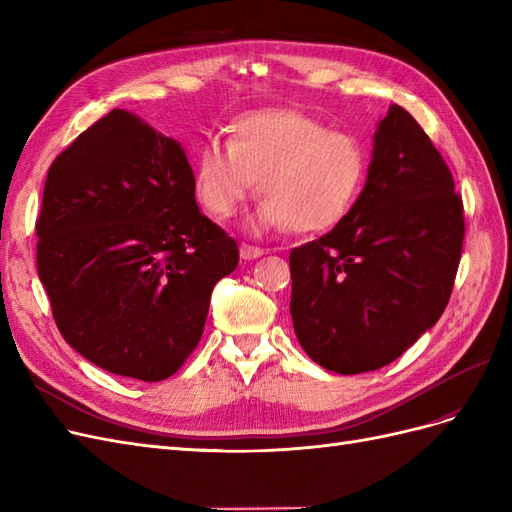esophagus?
<instances>
[{
	"mask_svg": "<svg viewBox=\"0 0 512 512\" xmlns=\"http://www.w3.org/2000/svg\"><path fill=\"white\" fill-rule=\"evenodd\" d=\"M239 254H241V258H243V260H254V258L265 256V254H267V250H262V247H256V245H247V243H243V245L239 247Z\"/></svg>",
	"mask_w": 512,
	"mask_h": 512,
	"instance_id": "34e87169",
	"label": "esophagus"
}]
</instances>
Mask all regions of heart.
Wrapping results in <instances>:
<instances>
[{
	"label": "heart",
	"instance_id": "1",
	"mask_svg": "<svg viewBox=\"0 0 512 512\" xmlns=\"http://www.w3.org/2000/svg\"><path fill=\"white\" fill-rule=\"evenodd\" d=\"M367 177V149L344 130L297 108H262L228 126V143L198 151L194 194L211 218L226 220L256 188L265 196L252 230L286 226L322 232L346 218Z\"/></svg>",
	"mask_w": 512,
	"mask_h": 512
}]
</instances>
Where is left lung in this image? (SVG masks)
Instances as JSON below:
<instances>
[{
	"label": "left lung",
	"mask_w": 512,
	"mask_h": 512,
	"mask_svg": "<svg viewBox=\"0 0 512 512\" xmlns=\"http://www.w3.org/2000/svg\"><path fill=\"white\" fill-rule=\"evenodd\" d=\"M463 235L451 170L391 104L346 218L290 252V316L309 359L342 376L393 363L440 320Z\"/></svg>",
	"instance_id": "obj_1"
}]
</instances>
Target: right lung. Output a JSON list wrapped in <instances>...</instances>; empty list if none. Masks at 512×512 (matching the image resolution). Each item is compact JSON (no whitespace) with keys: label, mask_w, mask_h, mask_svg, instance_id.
<instances>
[{"label":"right lung","mask_w":512,"mask_h":512,"mask_svg":"<svg viewBox=\"0 0 512 512\" xmlns=\"http://www.w3.org/2000/svg\"><path fill=\"white\" fill-rule=\"evenodd\" d=\"M38 277L66 342L117 376H173L200 342L237 241L200 213L175 138L123 108L61 151L36 222Z\"/></svg>","instance_id":"right-lung-1"}]
</instances>
